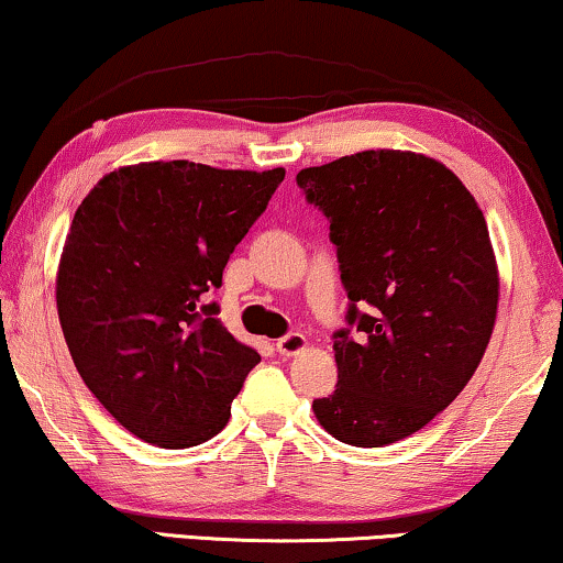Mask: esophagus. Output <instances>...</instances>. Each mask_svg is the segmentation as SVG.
<instances>
[{
    "instance_id": "1",
    "label": "esophagus",
    "mask_w": 563,
    "mask_h": 563,
    "mask_svg": "<svg viewBox=\"0 0 563 563\" xmlns=\"http://www.w3.org/2000/svg\"><path fill=\"white\" fill-rule=\"evenodd\" d=\"M308 346V339L303 334H292L278 339V352L283 354V357H296V354H300Z\"/></svg>"
}]
</instances>
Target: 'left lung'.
I'll return each mask as SVG.
<instances>
[{
	"instance_id": "left-lung-1",
	"label": "left lung",
	"mask_w": 563,
	"mask_h": 563,
	"mask_svg": "<svg viewBox=\"0 0 563 563\" xmlns=\"http://www.w3.org/2000/svg\"><path fill=\"white\" fill-rule=\"evenodd\" d=\"M296 180L327 213L350 298L336 390L313 413L350 446H387L431 423L485 357L500 300L485 213L410 150H364Z\"/></svg>"
}]
</instances>
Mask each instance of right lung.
<instances>
[{
    "label": "right lung",
    "mask_w": 563,
    "mask_h": 563,
    "mask_svg": "<svg viewBox=\"0 0 563 563\" xmlns=\"http://www.w3.org/2000/svg\"><path fill=\"white\" fill-rule=\"evenodd\" d=\"M283 178L137 163L107 173L76 209L55 278L60 329L86 387L137 439L188 449L227 426L260 354L206 292Z\"/></svg>",
    "instance_id": "add662e5"
}]
</instances>
